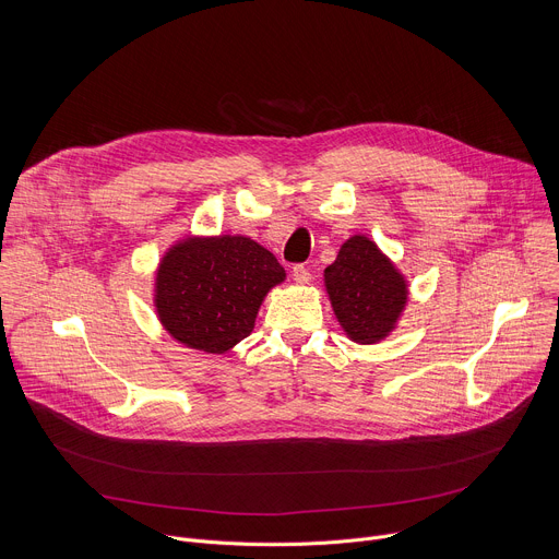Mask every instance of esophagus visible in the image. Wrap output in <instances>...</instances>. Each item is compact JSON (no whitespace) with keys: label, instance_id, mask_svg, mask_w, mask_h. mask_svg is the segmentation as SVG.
I'll list each match as a JSON object with an SVG mask.
<instances>
[{"label":"esophagus","instance_id":"34e87169","mask_svg":"<svg viewBox=\"0 0 559 559\" xmlns=\"http://www.w3.org/2000/svg\"><path fill=\"white\" fill-rule=\"evenodd\" d=\"M292 276H294V281L300 283V285H307V283L311 281V272H309V267H305V265H294Z\"/></svg>","mask_w":559,"mask_h":559}]
</instances>
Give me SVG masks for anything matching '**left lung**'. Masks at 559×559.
I'll use <instances>...</instances> for the list:
<instances>
[{
    "instance_id": "8db88e82",
    "label": "left lung",
    "mask_w": 559,
    "mask_h": 559,
    "mask_svg": "<svg viewBox=\"0 0 559 559\" xmlns=\"http://www.w3.org/2000/svg\"><path fill=\"white\" fill-rule=\"evenodd\" d=\"M338 323L354 343L382 341L407 302V283L367 236H352L325 270Z\"/></svg>"
}]
</instances>
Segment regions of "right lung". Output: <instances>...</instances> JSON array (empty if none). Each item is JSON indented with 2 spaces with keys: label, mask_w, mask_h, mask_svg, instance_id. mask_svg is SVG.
Returning a JSON list of instances; mask_svg holds the SVG:
<instances>
[{
  "label": "right lung",
  "mask_w": 559,
  "mask_h": 559,
  "mask_svg": "<svg viewBox=\"0 0 559 559\" xmlns=\"http://www.w3.org/2000/svg\"><path fill=\"white\" fill-rule=\"evenodd\" d=\"M283 278L276 257L248 236L188 238L158 265V321L179 343L223 354L250 336L265 294Z\"/></svg>",
  "instance_id": "add662e5"
}]
</instances>
